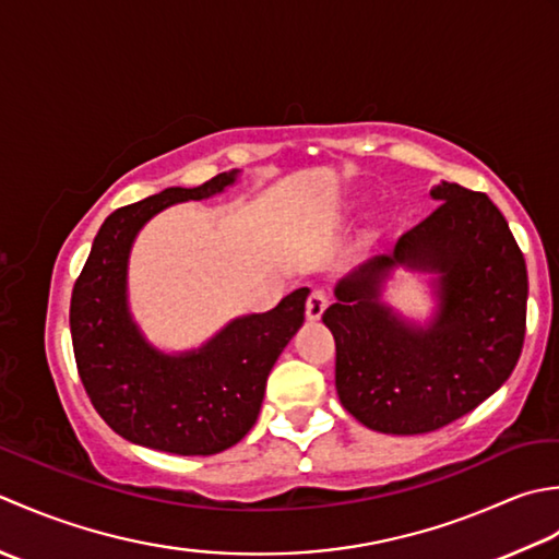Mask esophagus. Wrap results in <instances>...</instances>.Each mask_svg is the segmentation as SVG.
Here are the masks:
<instances>
[{
  "instance_id": "obj_1",
  "label": "esophagus",
  "mask_w": 559,
  "mask_h": 559,
  "mask_svg": "<svg viewBox=\"0 0 559 559\" xmlns=\"http://www.w3.org/2000/svg\"><path fill=\"white\" fill-rule=\"evenodd\" d=\"M325 309H328V294L323 289H313L309 294V301H306V318H309V321H318Z\"/></svg>"
}]
</instances>
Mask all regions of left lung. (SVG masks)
I'll return each mask as SVG.
<instances>
[{
	"label": "left lung",
	"mask_w": 559,
	"mask_h": 559,
	"mask_svg": "<svg viewBox=\"0 0 559 559\" xmlns=\"http://www.w3.org/2000/svg\"><path fill=\"white\" fill-rule=\"evenodd\" d=\"M431 198L439 207L340 282L323 313L340 403L383 435H425L471 413L509 379L526 335V260L504 214L455 183ZM397 264L440 272V311L427 329L378 301Z\"/></svg>",
	"instance_id": "8db88e82"
}]
</instances>
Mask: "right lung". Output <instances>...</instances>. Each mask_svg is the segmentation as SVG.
Here are the masks:
<instances>
[{
  "label": "right lung",
  "instance_id": "add662e5",
  "mask_svg": "<svg viewBox=\"0 0 559 559\" xmlns=\"http://www.w3.org/2000/svg\"><path fill=\"white\" fill-rule=\"evenodd\" d=\"M238 170L198 188H166L112 212L100 226L70 304L74 359L106 425L132 443L178 455H212L255 425L270 369L304 323L301 287L267 313L241 316L207 345L164 355L146 343L128 309V258L136 231L176 202L204 200Z\"/></svg>",
  "mask_w": 559,
  "mask_h": 559
}]
</instances>
